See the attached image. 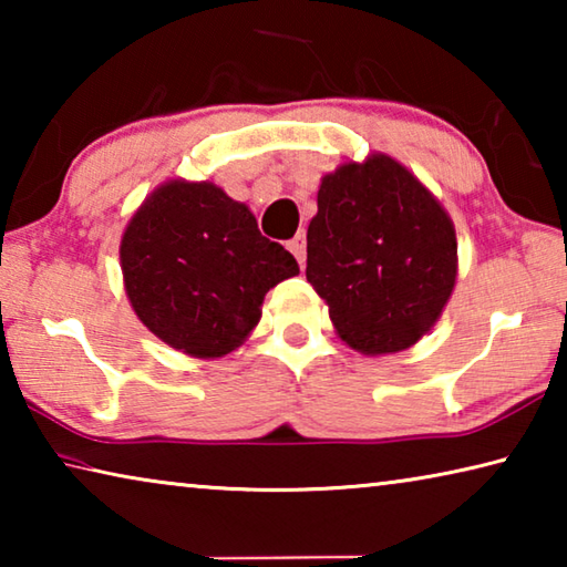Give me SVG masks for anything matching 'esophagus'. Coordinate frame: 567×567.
Listing matches in <instances>:
<instances>
[{
    "instance_id": "34e87169",
    "label": "esophagus",
    "mask_w": 567,
    "mask_h": 567,
    "mask_svg": "<svg viewBox=\"0 0 567 567\" xmlns=\"http://www.w3.org/2000/svg\"><path fill=\"white\" fill-rule=\"evenodd\" d=\"M287 249L295 255V260L300 262V267H305V257H307V239L305 233H297L290 243H287Z\"/></svg>"
}]
</instances>
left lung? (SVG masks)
<instances>
[{
  "label": "left lung",
  "instance_id": "left-lung-1",
  "mask_svg": "<svg viewBox=\"0 0 567 567\" xmlns=\"http://www.w3.org/2000/svg\"><path fill=\"white\" fill-rule=\"evenodd\" d=\"M305 275L350 348L400 352L433 328L450 300L455 229L437 199L395 159L348 162L320 185Z\"/></svg>",
  "mask_w": 567,
  "mask_h": 567
}]
</instances>
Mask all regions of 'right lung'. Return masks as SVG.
Here are the masks:
<instances>
[{
  "label": "right lung",
  "instance_id": "1",
  "mask_svg": "<svg viewBox=\"0 0 567 567\" xmlns=\"http://www.w3.org/2000/svg\"><path fill=\"white\" fill-rule=\"evenodd\" d=\"M122 275L137 318L175 350L223 358L262 318L270 287L300 272L245 205L209 182H167L124 229Z\"/></svg>",
  "mask_w": 567,
  "mask_h": 567
}]
</instances>
